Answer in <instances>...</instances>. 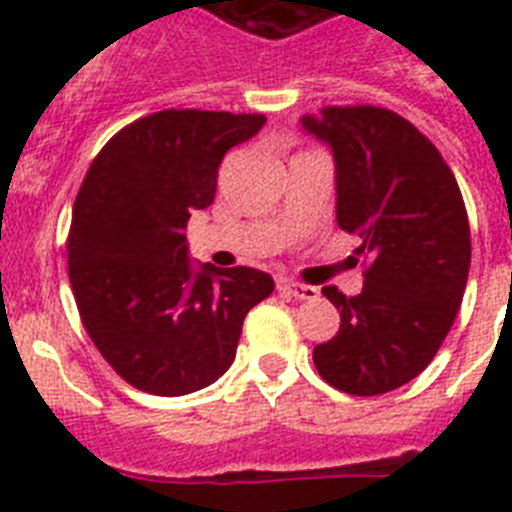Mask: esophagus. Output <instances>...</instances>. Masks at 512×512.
Segmentation results:
<instances>
[{
  "mask_svg": "<svg viewBox=\"0 0 512 512\" xmlns=\"http://www.w3.org/2000/svg\"><path fill=\"white\" fill-rule=\"evenodd\" d=\"M279 289L295 297V300H318L320 297L318 287H310V284H300V282H282L279 284Z\"/></svg>",
  "mask_w": 512,
  "mask_h": 512,
  "instance_id": "esophagus-1",
  "label": "esophagus"
}]
</instances>
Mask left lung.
I'll use <instances>...</instances> for the list:
<instances>
[{
    "label": "left lung",
    "instance_id": "left-lung-1",
    "mask_svg": "<svg viewBox=\"0 0 512 512\" xmlns=\"http://www.w3.org/2000/svg\"><path fill=\"white\" fill-rule=\"evenodd\" d=\"M302 128L333 151L338 228L366 259L356 297L323 287L341 328L312 361L336 390L384 395L418 377L454 325L472 261L467 207L438 148L397 112L323 107Z\"/></svg>",
    "mask_w": 512,
    "mask_h": 512
}]
</instances>
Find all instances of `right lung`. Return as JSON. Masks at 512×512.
I'll list each match as a JSON object with an SVG mask.
<instances>
[{
    "label": "right lung",
    "instance_id": "1",
    "mask_svg": "<svg viewBox=\"0 0 512 512\" xmlns=\"http://www.w3.org/2000/svg\"><path fill=\"white\" fill-rule=\"evenodd\" d=\"M264 115L161 110L112 135L89 166L69 230V279L81 323L135 390L197 392L235 359L243 318L274 292L251 266L189 261L192 210L215 200L225 153Z\"/></svg>",
    "mask_w": 512,
    "mask_h": 512
}]
</instances>
